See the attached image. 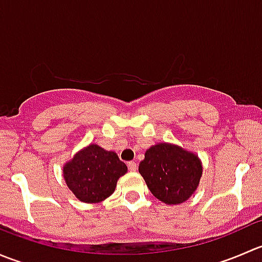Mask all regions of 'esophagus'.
Listing matches in <instances>:
<instances>
[{
  "label": "esophagus",
  "mask_w": 262,
  "mask_h": 262,
  "mask_svg": "<svg viewBox=\"0 0 262 262\" xmlns=\"http://www.w3.org/2000/svg\"><path fill=\"white\" fill-rule=\"evenodd\" d=\"M128 168L130 171H137V168H138V166H137L136 162H128Z\"/></svg>",
  "instance_id": "obj_1"
}]
</instances>
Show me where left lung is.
<instances>
[{
    "instance_id": "8db88e82",
    "label": "left lung",
    "mask_w": 262,
    "mask_h": 262,
    "mask_svg": "<svg viewBox=\"0 0 262 262\" xmlns=\"http://www.w3.org/2000/svg\"><path fill=\"white\" fill-rule=\"evenodd\" d=\"M139 173L148 189L168 205L186 202L199 185L202 161L195 153L171 143H158L144 153Z\"/></svg>"
}]
</instances>
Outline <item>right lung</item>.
I'll return each instance as SVG.
<instances>
[{
    "label": "right lung",
    "instance_id": "add662e5",
    "mask_svg": "<svg viewBox=\"0 0 262 262\" xmlns=\"http://www.w3.org/2000/svg\"><path fill=\"white\" fill-rule=\"evenodd\" d=\"M128 167L118 155L99 144H90L78 150L63 166V176L68 189L83 203H100L115 191L119 178Z\"/></svg>",
    "mask_w": 262,
    "mask_h": 262
}]
</instances>
